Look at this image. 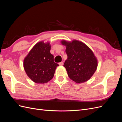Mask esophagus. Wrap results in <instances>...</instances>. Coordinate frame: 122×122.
<instances>
[{
  "label": "esophagus",
  "mask_w": 122,
  "mask_h": 122,
  "mask_svg": "<svg viewBox=\"0 0 122 122\" xmlns=\"http://www.w3.org/2000/svg\"><path fill=\"white\" fill-rule=\"evenodd\" d=\"M59 64V65H60V66H62V65H64V62H60V63H59L58 64Z\"/></svg>",
  "instance_id": "obj_1"
}]
</instances>
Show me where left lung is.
Here are the masks:
<instances>
[{"label": "left lung", "instance_id": "8db88e82", "mask_svg": "<svg viewBox=\"0 0 122 122\" xmlns=\"http://www.w3.org/2000/svg\"><path fill=\"white\" fill-rule=\"evenodd\" d=\"M66 46L68 58L64 67L70 79L76 83L87 81L93 75L98 66V61L93 51L83 43L77 40L68 42L61 41Z\"/></svg>", "mask_w": 122, "mask_h": 122}]
</instances>
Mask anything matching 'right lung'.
<instances>
[{"instance_id": "right-lung-1", "label": "right lung", "mask_w": 122, "mask_h": 122, "mask_svg": "<svg viewBox=\"0 0 122 122\" xmlns=\"http://www.w3.org/2000/svg\"><path fill=\"white\" fill-rule=\"evenodd\" d=\"M49 43L40 42L36 44L24 60L26 73L33 81L45 83L53 78L58 64L55 63L50 53Z\"/></svg>"}]
</instances>
